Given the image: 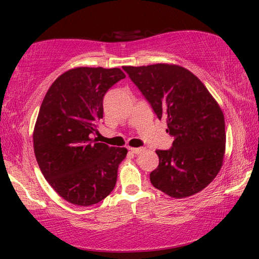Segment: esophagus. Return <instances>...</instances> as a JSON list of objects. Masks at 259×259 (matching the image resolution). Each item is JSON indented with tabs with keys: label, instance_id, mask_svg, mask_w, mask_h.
<instances>
[{
	"label": "esophagus",
	"instance_id": "1",
	"mask_svg": "<svg viewBox=\"0 0 259 259\" xmlns=\"http://www.w3.org/2000/svg\"><path fill=\"white\" fill-rule=\"evenodd\" d=\"M129 151L131 152V153H134V154H140V153H143L144 151H145V148L144 147H130L129 148Z\"/></svg>",
	"mask_w": 259,
	"mask_h": 259
}]
</instances>
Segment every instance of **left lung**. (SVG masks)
<instances>
[{
	"mask_svg": "<svg viewBox=\"0 0 259 259\" xmlns=\"http://www.w3.org/2000/svg\"><path fill=\"white\" fill-rule=\"evenodd\" d=\"M123 69L174 137L169 150L155 151L159 165L150 174L152 185L176 199L202 191L224 160L225 121L219 105L194 74L178 65Z\"/></svg>",
	"mask_w": 259,
	"mask_h": 259,
	"instance_id": "1",
	"label": "left lung"
}]
</instances>
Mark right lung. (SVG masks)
I'll list each match as a JSON object with an SVG mask.
<instances>
[{"mask_svg":"<svg viewBox=\"0 0 259 259\" xmlns=\"http://www.w3.org/2000/svg\"><path fill=\"white\" fill-rule=\"evenodd\" d=\"M124 77L120 68H73L43 99L33 133L35 157L47 182L69 203L96 204L115 186L128 151L91 137L98 134L105 94Z\"/></svg>","mask_w":259,"mask_h":259,"instance_id":"add662e5","label":"right lung"}]
</instances>
